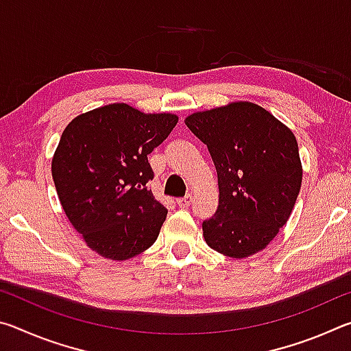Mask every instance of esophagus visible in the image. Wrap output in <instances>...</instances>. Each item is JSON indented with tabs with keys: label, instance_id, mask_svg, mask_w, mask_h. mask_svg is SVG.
<instances>
[{
	"label": "esophagus",
	"instance_id": "obj_1",
	"mask_svg": "<svg viewBox=\"0 0 351 351\" xmlns=\"http://www.w3.org/2000/svg\"><path fill=\"white\" fill-rule=\"evenodd\" d=\"M192 201H193L192 195H187V197H184V198H178L176 204L180 207H189L190 204H192Z\"/></svg>",
	"mask_w": 351,
	"mask_h": 351
}]
</instances>
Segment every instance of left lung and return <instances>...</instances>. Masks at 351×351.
Returning a JSON list of instances; mask_svg holds the SVG:
<instances>
[{
	"label": "left lung",
	"instance_id": "8db88e82",
	"mask_svg": "<svg viewBox=\"0 0 351 351\" xmlns=\"http://www.w3.org/2000/svg\"><path fill=\"white\" fill-rule=\"evenodd\" d=\"M186 125L207 145L218 176V209L203 221L206 243L232 258L265 249L287 224L300 192L295 136L251 102L193 112Z\"/></svg>",
	"mask_w": 351,
	"mask_h": 351
}]
</instances>
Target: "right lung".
I'll list each match as a JSON object with an SVG mask.
<instances>
[{
  "label": "right lung",
  "instance_id": "add662e5",
  "mask_svg": "<svg viewBox=\"0 0 351 351\" xmlns=\"http://www.w3.org/2000/svg\"><path fill=\"white\" fill-rule=\"evenodd\" d=\"M178 116L145 114L127 104L100 106L68 123L52 158L64 213L93 251L127 260L156 241L167 209L153 197L148 154Z\"/></svg>",
  "mask_w": 351,
  "mask_h": 351
}]
</instances>
